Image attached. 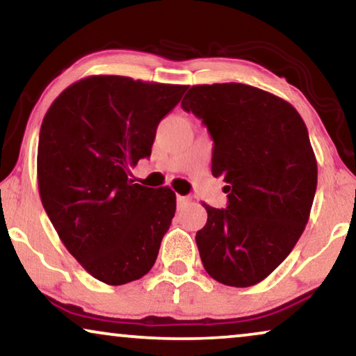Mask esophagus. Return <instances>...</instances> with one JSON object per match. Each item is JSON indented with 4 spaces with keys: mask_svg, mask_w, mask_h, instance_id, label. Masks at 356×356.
I'll list each match as a JSON object with an SVG mask.
<instances>
[{
    "mask_svg": "<svg viewBox=\"0 0 356 356\" xmlns=\"http://www.w3.org/2000/svg\"><path fill=\"white\" fill-rule=\"evenodd\" d=\"M177 204H178V209H184L186 206H189L191 204V197L188 196H177Z\"/></svg>",
    "mask_w": 356,
    "mask_h": 356,
    "instance_id": "34e87169",
    "label": "esophagus"
}]
</instances>
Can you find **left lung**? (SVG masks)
I'll use <instances>...</instances> for the list:
<instances>
[{
	"instance_id": "1",
	"label": "left lung",
	"mask_w": 356,
	"mask_h": 356,
	"mask_svg": "<svg viewBox=\"0 0 356 356\" xmlns=\"http://www.w3.org/2000/svg\"><path fill=\"white\" fill-rule=\"evenodd\" d=\"M213 139L212 175L227 181V209L206 204L196 243L207 274L228 286L259 284L308 223L318 163L295 106L257 87L193 86L181 102Z\"/></svg>"
}]
</instances>
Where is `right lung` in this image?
I'll return each instance as SVG.
<instances>
[{"label":"right lung","instance_id":"right-lung-1","mask_svg":"<svg viewBox=\"0 0 356 356\" xmlns=\"http://www.w3.org/2000/svg\"><path fill=\"white\" fill-rule=\"evenodd\" d=\"M188 86L89 76L48 108L37 152L47 216L76 261L106 285L147 274L177 211L172 189L131 179Z\"/></svg>","mask_w":356,"mask_h":356}]
</instances>
